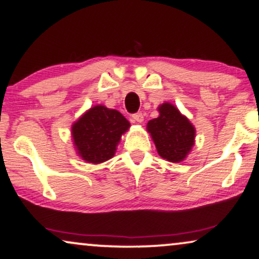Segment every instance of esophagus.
Returning a JSON list of instances; mask_svg holds the SVG:
<instances>
[{
    "instance_id": "34e87169",
    "label": "esophagus",
    "mask_w": 259,
    "mask_h": 259,
    "mask_svg": "<svg viewBox=\"0 0 259 259\" xmlns=\"http://www.w3.org/2000/svg\"><path fill=\"white\" fill-rule=\"evenodd\" d=\"M143 113L142 112H136L133 115V119L135 120V122H139V123H142L143 122Z\"/></svg>"
}]
</instances>
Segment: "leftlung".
Here are the masks:
<instances>
[{
    "label": "left lung",
    "instance_id": "obj_1",
    "mask_svg": "<svg viewBox=\"0 0 259 259\" xmlns=\"http://www.w3.org/2000/svg\"><path fill=\"white\" fill-rule=\"evenodd\" d=\"M158 111L160 116L147 124L158 155L170 162L184 161L194 144V126L169 103L162 104Z\"/></svg>",
    "mask_w": 259,
    "mask_h": 259
}]
</instances>
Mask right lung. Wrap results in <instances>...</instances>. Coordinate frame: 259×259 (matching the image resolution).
<instances>
[{
	"label": "right lung",
	"instance_id": "add662e5",
	"mask_svg": "<svg viewBox=\"0 0 259 259\" xmlns=\"http://www.w3.org/2000/svg\"><path fill=\"white\" fill-rule=\"evenodd\" d=\"M129 126L122 113L97 105L73 124L72 136L82 160L101 163L115 155L120 136Z\"/></svg>",
	"mask_w": 259,
	"mask_h": 259
}]
</instances>
